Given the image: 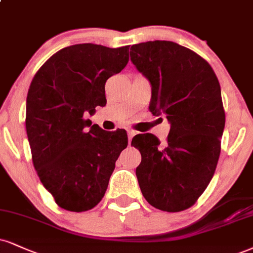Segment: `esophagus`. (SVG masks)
Wrapping results in <instances>:
<instances>
[{
    "instance_id": "1",
    "label": "esophagus",
    "mask_w": 253,
    "mask_h": 253,
    "mask_svg": "<svg viewBox=\"0 0 253 253\" xmlns=\"http://www.w3.org/2000/svg\"><path fill=\"white\" fill-rule=\"evenodd\" d=\"M136 134V132L134 129H128L127 130V135H128V142H130V140L133 139V136Z\"/></svg>"
}]
</instances>
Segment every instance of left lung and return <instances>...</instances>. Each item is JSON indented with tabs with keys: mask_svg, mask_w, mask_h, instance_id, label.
I'll list each match as a JSON object with an SVG mask.
<instances>
[{
	"mask_svg": "<svg viewBox=\"0 0 253 253\" xmlns=\"http://www.w3.org/2000/svg\"><path fill=\"white\" fill-rule=\"evenodd\" d=\"M130 61L151 84L152 114L171 124L165 146L151 133L132 140L141 153L135 171L140 190L156 209L184 211L208 187L220 156V84L208 61L172 41L133 44Z\"/></svg>",
	"mask_w": 253,
	"mask_h": 253,
	"instance_id": "1",
	"label": "left lung"
}]
</instances>
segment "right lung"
Wrapping results in <instances>:
<instances>
[{
	"label": "right lung",
	"mask_w": 253,
	"mask_h": 253,
	"mask_svg": "<svg viewBox=\"0 0 253 253\" xmlns=\"http://www.w3.org/2000/svg\"><path fill=\"white\" fill-rule=\"evenodd\" d=\"M128 49L69 45L45 61L30 84L26 129L33 164L45 190L67 211H88L100 203L128 145L125 129L106 132L84 119L106 105V81L126 67Z\"/></svg>",
	"instance_id": "add662e5"
}]
</instances>
